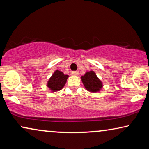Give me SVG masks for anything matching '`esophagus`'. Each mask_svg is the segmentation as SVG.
<instances>
[{"mask_svg":"<svg viewBox=\"0 0 149 149\" xmlns=\"http://www.w3.org/2000/svg\"><path fill=\"white\" fill-rule=\"evenodd\" d=\"M72 75H78L79 74V72H78V71H72Z\"/></svg>","mask_w":149,"mask_h":149,"instance_id":"esophagus-1","label":"esophagus"}]
</instances>
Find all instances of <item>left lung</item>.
Masks as SVG:
<instances>
[{
  "instance_id": "obj_1",
  "label": "left lung",
  "mask_w": 149,
  "mask_h": 149,
  "mask_svg": "<svg viewBox=\"0 0 149 149\" xmlns=\"http://www.w3.org/2000/svg\"><path fill=\"white\" fill-rule=\"evenodd\" d=\"M81 78L85 88L91 92H97L102 87V83L93 71L87 72Z\"/></svg>"
}]
</instances>
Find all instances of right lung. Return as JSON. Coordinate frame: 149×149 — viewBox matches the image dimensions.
<instances>
[{"label":"right lung","mask_w":149,"mask_h":149,"mask_svg":"<svg viewBox=\"0 0 149 149\" xmlns=\"http://www.w3.org/2000/svg\"><path fill=\"white\" fill-rule=\"evenodd\" d=\"M68 75L64 74L61 71H55L49 80L48 81L47 87L52 91H57L62 89L66 84Z\"/></svg>","instance_id":"1"}]
</instances>
